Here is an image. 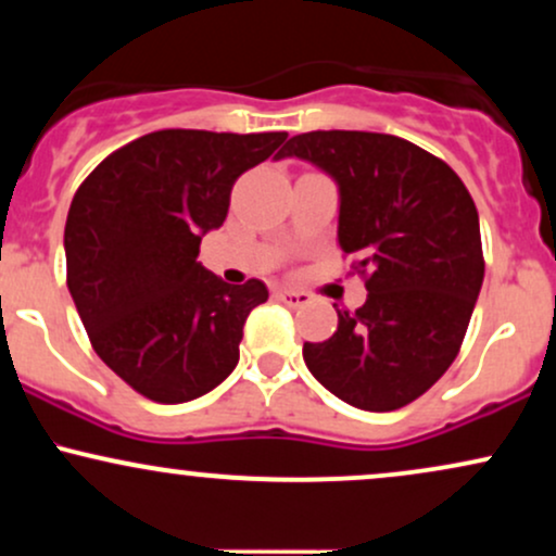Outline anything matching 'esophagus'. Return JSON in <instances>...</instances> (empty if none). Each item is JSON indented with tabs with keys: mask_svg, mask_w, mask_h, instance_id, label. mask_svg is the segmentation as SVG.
Here are the masks:
<instances>
[{
	"mask_svg": "<svg viewBox=\"0 0 556 556\" xmlns=\"http://www.w3.org/2000/svg\"><path fill=\"white\" fill-rule=\"evenodd\" d=\"M277 298L282 300L285 305H290V308H298V305H305L311 300L308 292H303V290H279Z\"/></svg>",
	"mask_w": 556,
	"mask_h": 556,
	"instance_id": "obj_1",
	"label": "esophagus"
}]
</instances>
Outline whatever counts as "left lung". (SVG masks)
Returning a JSON list of instances; mask_svg holds the SVG:
<instances>
[{"label":"left lung","mask_w":556,"mask_h":556,"mask_svg":"<svg viewBox=\"0 0 556 556\" xmlns=\"http://www.w3.org/2000/svg\"><path fill=\"white\" fill-rule=\"evenodd\" d=\"M340 185V245L366 282L358 311L305 342L308 371L331 394L387 413L442 379L460 353L483 282L476 203L450 164L397 136L314 130L287 140Z\"/></svg>","instance_id":"left-lung-1"}]
</instances>
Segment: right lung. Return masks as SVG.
Returning <instances> with one entry per match:
<instances>
[{"mask_svg":"<svg viewBox=\"0 0 556 556\" xmlns=\"http://www.w3.org/2000/svg\"><path fill=\"white\" fill-rule=\"evenodd\" d=\"M285 138L156 130L80 182L65 225L70 295L96 355L143 397L195 400L238 366L245 318L269 290L222 282L195 258L235 180Z\"/></svg>","mask_w":556,"mask_h":556,"instance_id":"obj_1","label":"right lung"}]
</instances>
